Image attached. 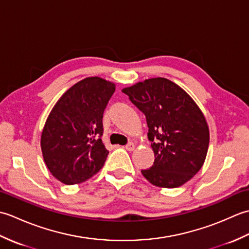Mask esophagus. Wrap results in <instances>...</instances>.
Masks as SVG:
<instances>
[{"label": "esophagus", "instance_id": "obj_1", "mask_svg": "<svg viewBox=\"0 0 249 249\" xmlns=\"http://www.w3.org/2000/svg\"><path fill=\"white\" fill-rule=\"evenodd\" d=\"M125 149L127 151H134L135 150V144L133 143V142H129V143L125 145Z\"/></svg>", "mask_w": 249, "mask_h": 249}]
</instances>
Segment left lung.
I'll return each mask as SVG.
<instances>
[{
    "mask_svg": "<svg viewBox=\"0 0 249 249\" xmlns=\"http://www.w3.org/2000/svg\"><path fill=\"white\" fill-rule=\"evenodd\" d=\"M145 115L154 151L152 167L141 170L158 187L176 188L189 181L205 160L210 133L192 97L166 78L147 79L123 89Z\"/></svg>",
    "mask_w": 249,
    "mask_h": 249,
    "instance_id": "8db88e82",
    "label": "left lung"
}]
</instances>
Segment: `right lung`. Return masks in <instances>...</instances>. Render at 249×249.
Returning <instances> with one entry per match:
<instances>
[{"instance_id": "add662e5", "label": "right lung", "mask_w": 249, "mask_h": 249, "mask_svg": "<svg viewBox=\"0 0 249 249\" xmlns=\"http://www.w3.org/2000/svg\"><path fill=\"white\" fill-rule=\"evenodd\" d=\"M114 91V84L102 78H86L51 110L40 144L47 167L60 182L82 183L103 168L109 154L102 140L103 115Z\"/></svg>"}]
</instances>
